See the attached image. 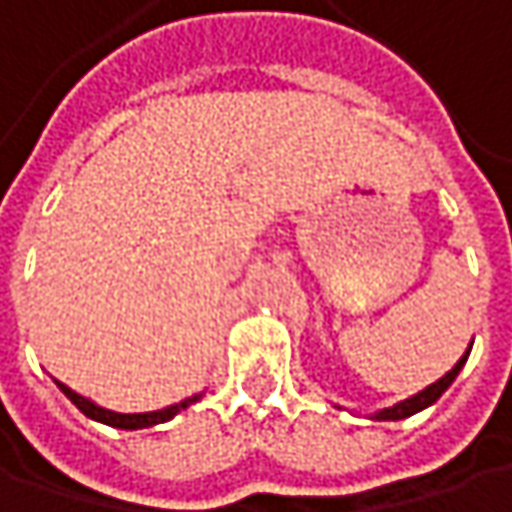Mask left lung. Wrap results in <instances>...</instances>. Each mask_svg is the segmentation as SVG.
<instances>
[{
    "mask_svg": "<svg viewBox=\"0 0 512 512\" xmlns=\"http://www.w3.org/2000/svg\"><path fill=\"white\" fill-rule=\"evenodd\" d=\"M468 353H471V347H468ZM468 353L442 376V379H436L433 385H427L424 391H418V394H412V397H406V400H400V403H394V406H388V409H379V412H373V418L376 421H403V418H409V415H415V412H421V409H427V406H433L448 388H451V382L460 376L462 364H465V358Z\"/></svg>",
    "mask_w": 512,
    "mask_h": 512,
    "instance_id": "8db88e82",
    "label": "left lung"
}]
</instances>
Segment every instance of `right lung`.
<instances>
[{"label":"right lung","mask_w":512,"mask_h":512,"mask_svg":"<svg viewBox=\"0 0 512 512\" xmlns=\"http://www.w3.org/2000/svg\"><path fill=\"white\" fill-rule=\"evenodd\" d=\"M55 385L64 391V397L82 412V415H88L91 421H100V424H109V427H118V430H145V427H154V424H165V421H171L180 409H186V406H192V403H198L201 400V394H192V397H186V400H180V403H174V406H165V409H156V412H112V409H103V406H97L94 400H88V397H82V394H76L73 388H67L64 382H58L55 379Z\"/></svg>","instance_id":"right-lung-1"}]
</instances>
